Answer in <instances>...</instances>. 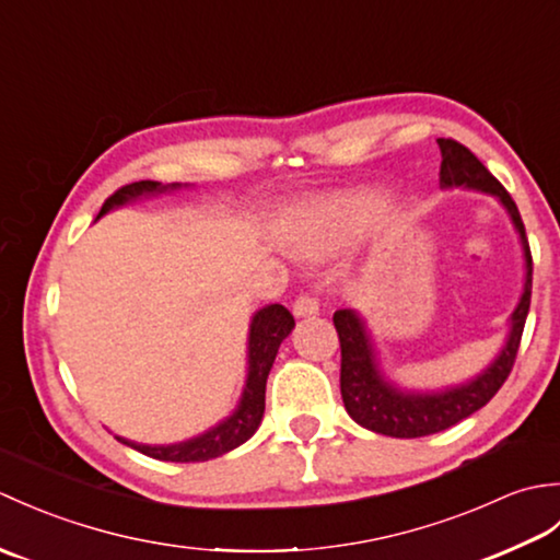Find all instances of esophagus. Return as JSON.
<instances>
[{
  "instance_id": "obj_1",
  "label": "esophagus",
  "mask_w": 560,
  "mask_h": 560,
  "mask_svg": "<svg viewBox=\"0 0 560 560\" xmlns=\"http://www.w3.org/2000/svg\"><path fill=\"white\" fill-rule=\"evenodd\" d=\"M319 303L317 299H313L311 293H301L299 299L293 301V315L295 317H307V315H317Z\"/></svg>"
}]
</instances>
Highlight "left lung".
Returning <instances> with one entry per match:
<instances>
[{
	"label": "left lung",
	"mask_w": 560,
	"mask_h": 560,
	"mask_svg": "<svg viewBox=\"0 0 560 560\" xmlns=\"http://www.w3.org/2000/svg\"><path fill=\"white\" fill-rule=\"evenodd\" d=\"M443 163H440V187H469L479 192L493 195L503 201L510 219L520 233L522 249H525L527 277L525 293L510 317V335L503 351L495 361L481 371L469 383L447 387L440 392H404L395 387L380 371L377 355L365 331V323L353 311H337L335 327L341 347V399L349 416L368 431L383 433L389 438H423L440 433L445 428L467 419L474 411L486 407L495 392L503 387L510 371H513L522 329L529 313L532 301V253L525 233V223L508 189L495 180L489 168L474 153L455 139H438Z\"/></svg>",
	"instance_id": "8db88e82"
}]
</instances>
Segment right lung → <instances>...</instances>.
<instances>
[{
  "mask_svg": "<svg viewBox=\"0 0 560 560\" xmlns=\"http://www.w3.org/2000/svg\"><path fill=\"white\" fill-rule=\"evenodd\" d=\"M180 187L183 183L161 185L156 180H139L132 185H125L103 201L98 219L103 213H108L115 207H122L132 199L147 197V195H161V192H168V189H180ZM293 325H295L293 315L279 303L261 307V311L255 313L253 323H249L247 380L243 387V397L237 401V409L219 425H213L207 433L189 438L185 443H175V445H139L125 438H117V440L139 450L141 455L161 459V462H207L219 455H225V452H231L237 445H243L247 438L255 435V431L261 423V413H265L267 377L273 365V359H277L281 341L291 335Z\"/></svg>",
  "mask_w": 560,
  "mask_h": 560,
  "instance_id": "add662e5",
  "label": "right lung"
}]
</instances>
